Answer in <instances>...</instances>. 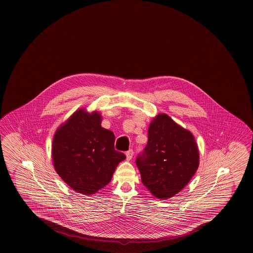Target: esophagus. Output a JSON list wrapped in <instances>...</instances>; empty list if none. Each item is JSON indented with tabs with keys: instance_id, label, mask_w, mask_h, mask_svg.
<instances>
[{
	"instance_id": "34e87169",
	"label": "esophagus",
	"mask_w": 253,
	"mask_h": 253,
	"mask_svg": "<svg viewBox=\"0 0 253 253\" xmlns=\"http://www.w3.org/2000/svg\"><path fill=\"white\" fill-rule=\"evenodd\" d=\"M132 156H133V152H132V150H129L128 152H126V158H127V160H128V161H130V160L132 159Z\"/></svg>"
}]
</instances>
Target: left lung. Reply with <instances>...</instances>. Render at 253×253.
I'll return each instance as SVG.
<instances>
[{
    "mask_svg": "<svg viewBox=\"0 0 253 253\" xmlns=\"http://www.w3.org/2000/svg\"><path fill=\"white\" fill-rule=\"evenodd\" d=\"M135 163L141 181L154 196L168 199L182 191L199 166V151L193 133L158 114L148 129V143Z\"/></svg>",
    "mask_w": 253,
    "mask_h": 253,
    "instance_id": "left-lung-1",
    "label": "left lung"
}]
</instances>
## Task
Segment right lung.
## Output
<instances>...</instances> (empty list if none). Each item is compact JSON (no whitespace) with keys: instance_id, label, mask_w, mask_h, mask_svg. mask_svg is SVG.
<instances>
[{"instance_id":"obj_1","label":"right lung","mask_w":253,"mask_h":253,"mask_svg":"<svg viewBox=\"0 0 253 253\" xmlns=\"http://www.w3.org/2000/svg\"><path fill=\"white\" fill-rule=\"evenodd\" d=\"M101 115L79 109L54 134L52 159L60 178L75 192L92 195L112 179L126 157L115 150L114 132L101 127Z\"/></svg>"}]
</instances>
